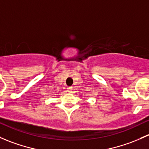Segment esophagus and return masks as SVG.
<instances>
[{"instance_id": "obj_1", "label": "esophagus", "mask_w": 149, "mask_h": 149, "mask_svg": "<svg viewBox=\"0 0 149 149\" xmlns=\"http://www.w3.org/2000/svg\"><path fill=\"white\" fill-rule=\"evenodd\" d=\"M73 87H68V92H69V93H73Z\"/></svg>"}]
</instances>
